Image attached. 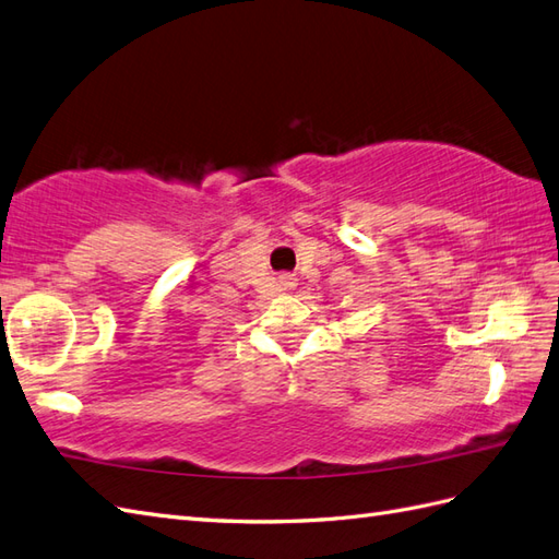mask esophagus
Returning a JSON list of instances; mask_svg holds the SVG:
<instances>
[{
  "instance_id": "obj_1",
  "label": "esophagus",
  "mask_w": 559,
  "mask_h": 559,
  "mask_svg": "<svg viewBox=\"0 0 559 559\" xmlns=\"http://www.w3.org/2000/svg\"><path fill=\"white\" fill-rule=\"evenodd\" d=\"M285 285H293V278H285Z\"/></svg>"
}]
</instances>
